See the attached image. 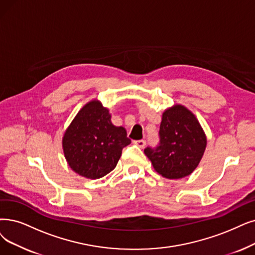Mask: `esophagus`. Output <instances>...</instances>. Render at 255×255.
<instances>
[{
  "instance_id": "esophagus-1",
  "label": "esophagus",
  "mask_w": 255,
  "mask_h": 255,
  "mask_svg": "<svg viewBox=\"0 0 255 255\" xmlns=\"http://www.w3.org/2000/svg\"><path fill=\"white\" fill-rule=\"evenodd\" d=\"M134 143H135L136 145H138L139 147L143 148V147L146 145V141L143 140V139H141V140H136V141H134Z\"/></svg>"
}]
</instances>
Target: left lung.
<instances>
[{"label": "left lung", "instance_id": "1", "mask_svg": "<svg viewBox=\"0 0 255 255\" xmlns=\"http://www.w3.org/2000/svg\"><path fill=\"white\" fill-rule=\"evenodd\" d=\"M205 147L206 137L195 115L176 106L163 113L158 144L144 148V154L161 176L181 179L195 170Z\"/></svg>", "mask_w": 255, "mask_h": 255}]
</instances>
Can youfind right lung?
<instances>
[{
  "label": "right lung",
  "instance_id": "1",
  "mask_svg": "<svg viewBox=\"0 0 255 255\" xmlns=\"http://www.w3.org/2000/svg\"><path fill=\"white\" fill-rule=\"evenodd\" d=\"M129 143L126 128L112 125L108 109L98 101L78 112L63 139L70 167L89 179L103 178L113 170L122 148Z\"/></svg>",
  "mask_w": 255,
  "mask_h": 255
}]
</instances>
